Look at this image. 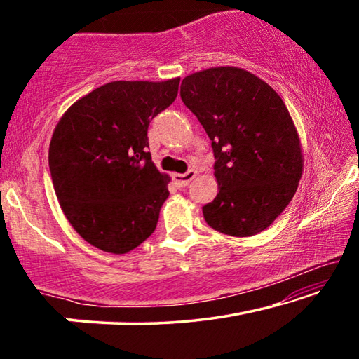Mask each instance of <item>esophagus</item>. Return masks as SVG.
<instances>
[{
	"label": "esophagus",
	"instance_id": "esophagus-1",
	"mask_svg": "<svg viewBox=\"0 0 359 359\" xmlns=\"http://www.w3.org/2000/svg\"><path fill=\"white\" fill-rule=\"evenodd\" d=\"M194 177H196V171H191V169L185 174H172V179L177 187H187Z\"/></svg>",
	"mask_w": 359,
	"mask_h": 359
}]
</instances>
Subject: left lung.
Segmentation results:
<instances>
[{
  "label": "left lung",
  "mask_w": 359,
  "mask_h": 359,
  "mask_svg": "<svg viewBox=\"0 0 359 359\" xmlns=\"http://www.w3.org/2000/svg\"><path fill=\"white\" fill-rule=\"evenodd\" d=\"M180 98L214 149L220 191L203 208L205 223L236 238L261 233L290 204L302 174L287 106L264 81L233 66L187 76Z\"/></svg>",
  "instance_id": "obj_1"
}]
</instances>
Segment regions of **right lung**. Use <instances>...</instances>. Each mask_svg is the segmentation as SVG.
<instances>
[{"mask_svg":"<svg viewBox=\"0 0 359 359\" xmlns=\"http://www.w3.org/2000/svg\"><path fill=\"white\" fill-rule=\"evenodd\" d=\"M180 79L109 82L58 121L48 168L58 203L81 238L126 253L154 233L169 196L149 151V125L177 98Z\"/></svg>","mask_w":359,"mask_h":359,"instance_id":"obj_1","label":"right lung"}]
</instances>
